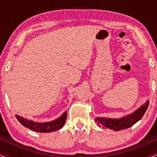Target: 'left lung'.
<instances>
[{
	"mask_svg": "<svg viewBox=\"0 0 157 157\" xmlns=\"http://www.w3.org/2000/svg\"><path fill=\"white\" fill-rule=\"evenodd\" d=\"M149 101H147L144 105H141L134 112L127 115L126 117H122L121 119H108V118L96 117L95 120L98 125L106 127L109 129H112L115 132L125 129L132 126L137 121H139L144 114L149 106Z\"/></svg>",
	"mask_w": 157,
	"mask_h": 157,
	"instance_id": "obj_1",
	"label": "left lung"
}]
</instances>
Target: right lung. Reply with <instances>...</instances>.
<instances>
[{
  "label": "right lung",
  "mask_w": 157,
  "mask_h": 157,
  "mask_svg": "<svg viewBox=\"0 0 157 157\" xmlns=\"http://www.w3.org/2000/svg\"><path fill=\"white\" fill-rule=\"evenodd\" d=\"M16 117L18 121L25 127L29 128L36 132L49 133L59 130L63 127L66 122V117H67V112L65 111L59 119H56L54 121L45 122V123H37V122L33 121L31 120L24 119L18 115H16Z\"/></svg>",
  "instance_id": "1"
}]
</instances>
